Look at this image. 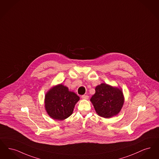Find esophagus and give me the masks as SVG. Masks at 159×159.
<instances>
[{
  "mask_svg": "<svg viewBox=\"0 0 159 159\" xmlns=\"http://www.w3.org/2000/svg\"><path fill=\"white\" fill-rule=\"evenodd\" d=\"M81 97L83 99H88L89 98V96L88 95H83Z\"/></svg>",
  "mask_w": 159,
  "mask_h": 159,
  "instance_id": "obj_1",
  "label": "esophagus"
}]
</instances>
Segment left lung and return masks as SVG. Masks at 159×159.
<instances>
[{"instance_id":"left-lung-1","label":"left lung","mask_w":159,"mask_h":159,"mask_svg":"<svg viewBox=\"0 0 159 159\" xmlns=\"http://www.w3.org/2000/svg\"><path fill=\"white\" fill-rule=\"evenodd\" d=\"M96 93L90 101L97 114L104 118L117 115L123 106L124 97L122 90L102 83L95 89Z\"/></svg>"}]
</instances>
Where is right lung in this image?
Wrapping results in <instances>:
<instances>
[{
    "label": "right lung",
    "mask_w": 159,
    "mask_h": 159,
    "mask_svg": "<svg viewBox=\"0 0 159 159\" xmlns=\"http://www.w3.org/2000/svg\"><path fill=\"white\" fill-rule=\"evenodd\" d=\"M79 100L80 97L75 93L69 91L62 84H58L46 94L45 109L52 119L62 120L72 115Z\"/></svg>",
    "instance_id": "add662e5"
}]
</instances>
